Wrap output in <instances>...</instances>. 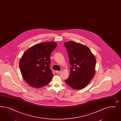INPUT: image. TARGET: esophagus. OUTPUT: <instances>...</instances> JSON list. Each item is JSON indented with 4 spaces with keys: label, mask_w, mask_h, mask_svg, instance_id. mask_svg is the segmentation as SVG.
I'll return each instance as SVG.
<instances>
[{
    "label": "esophagus",
    "mask_w": 121,
    "mask_h": 121,
    "mask_svg": "<svg viewBox=\"0 0 121 121\" xmlns=\"http://www.w3.org/2000/svg\"><path fill=\"white\" fill-rule=\"evenodd\" d=\"M60 72H61V71H55L56 74H59Z\"/></svg>",
    "instance_id": "esophagus-1"
}]
</instances>
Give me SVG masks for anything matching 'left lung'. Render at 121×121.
Returning a JSON list of instances; mask_svg holds the SVG:
<instances>
[{
    "mask_svg": "<svg viewBox=\"0 0 121 121\" xmlns=\"http://www.w3.org/2000/svg\"><path fill=\"white\" fill-rule=\"evenodd\" d=\"M64 45L69 57L70 73L65 83L74 89L83 88L95 74L96 60L90 49L84 45L70 41Z\"/></svg>",
    "mask_w": 121,
    "mask_h": 121,
    "instance_id": "1",
    "label": "left lung"
}]
</instances>
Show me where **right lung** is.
Returning <instances> with one entry per match:
<instances>
[{"instance_id":"obj_1","label":"right lung","mask_w":121,"mask_h":121,"mask_svg":"<svg viewBox=\"0 0 121 121\" xmlns=\"http://www.w3.org/2000/svg\"><path fill=\"white\" fill-rule=\"evenodd\" d=\"M56 46L54 42H45L25 52L20 60L19 68L23 79L30 86L38 88L50 82L53 76L50 69V55Z\"/></svg>"}]
</instances>
